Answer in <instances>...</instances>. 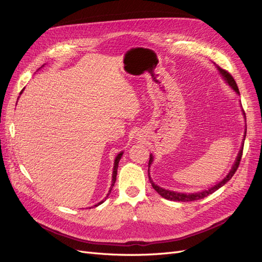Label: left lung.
I'll list each match as a JSON object with an SVG mask.
<instances>
[{"label": "left lung", "instance_id": "obj_1", "mask_svg": "<svg viewBox=\"0 0 262 262\" xmlns=\"http://www.w3.org/2000/svg\"><path fill=\"white\" fill-rule=\"evenodd\" d=\"M216 68H217V70L220 71L221 75L223 76V78L226 81V83H228V85L231 86L232 89H233L237 94H239L238 86H237V84H236V82H235V80H234V77H233L231 74H229L226 70L222 69V68H220V67H216ZM244 115H245V114H244ZM245 138H246V131H245V136H244V141H245ZM244 141H243V145H242V148H241V150H239V153H238V155H237L236 161H235V163H234V165H233V167H232L231 171L228 172V175H227L223 180L220 181L217 185H215V186L210 188V189H208V190H204V191L195 192V193H181V192H173V191H170V190H166V189H163V188H161V187H158L157 185L154 184L153 180L150 179V177H149V166H150V164H152V162H153V156H152V154L149 155V162H148V179H149V182H150V184H152V187L156 190V192L160 193L163 198H165V199H167V200H171V201H181V202H189V201H195V200L203 199V198L208 196L209 194H212L214 191H216V190L220 189L222 186H224V185L226 184V182H227L228 180H231V178L234 176L235 171L237 170V168H238L241 160H242V156H243Z\"/></svg>", "mask_w": 262, "mask_h": 262}]
</instances>
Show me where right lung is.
I'll use <instances>...</instances> for the list:
<instances>
[{
	"label": "right lung",
	"instance_id": "obj_1",
	"mask_svg": "<svg viewBox=\"0 0 262 262\" xmlns=\"http://www.w3.org/2000/svg\"><path fill=\"white\" fill-rule=\"evenodd\" d=\"M24 91V90H23ZM23 91L20 92V94L23 93ZM122 152L121 153H119L118 155H117V157H116V160H115V166H114V171H113V182H112V186H110V189H109V192H108V194H107V196L105 198V200L107 199L108 198V195L110 194V192H112V190H113V187H114V185H115V182H116V177H117V170H118V164H119V161H120V158H121V156H122ZM105 200H102V201H100L99 203H97V204H95L94 207H98L99 204H101L102 202H104ZM93 208V207H92Z\"/></svg>",
	"mask_w": 262,
	"mask_h": 262
}]
</instances>
